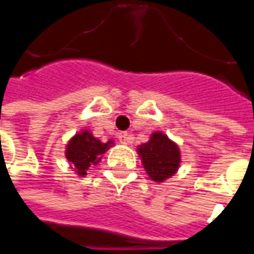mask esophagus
Segmentation results:
<instances>
[{
    "mask_svg": "<svg viewBox=\"0 0 254 254\" xmlns=\"http://www.w3.org/2000/svg\"><path fill=\"white\" fill-rule=\"evenodd\" d=\"M118 138H119V141H121L122 144H129V142L132 141V135H129L127 132H121V133L118 135Z\"/></svg>",
    "mask_w": 254,
    "mask_h": 254,
    "instance_id": "esophagus-1",
    "label": "esophagus"
}]
</instances>
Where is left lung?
I'll list each match as a JSON object with an SVG mask.
<instances>
[{
	"mask_svg": "<svg viewBox=\"0 0 254 254\" xmlns=\"http://www.w3.org/2000/svg\"><path fill=\"white\" fill-rule=\"evenodd\" d=\"M138 153L141 154L142 165L148 177L156 182H162L166 178L172 177L181 162L177 144L162 132L153 133L148 142L139 145Z\"/></svg>",
	"mask_w": 254,
	"mask_h": 254,
	"instance_id": "1",
	"label": "left lung"
}]
</instances>
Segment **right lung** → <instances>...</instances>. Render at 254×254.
<instances>
[{
	"instance_id": "add662e5",
	"label": "right lung",
	"mask_w": 254,
	"mask_h": 254,
	"mask_svg": "<svg viewBox=\"0 0 254 254\" xmlns=\"http://www.w3.org/2000/svg\"><path fill=\"white\" fill-rule=\"evenodd\" d=\"M112 144V141L109 142H101L97 138H94L89 132H82L75 135L66 150V157L69 162H72V165L75 166L79 175H86V171L91 165H97L98 160L101 159V156L107 151L109 145Z\"/></svg>"
}]
</instances>
